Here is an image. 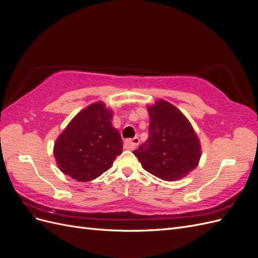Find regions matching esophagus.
Instances as JSON below:
<instances>
[{
	"instance_id": "1",
	"label": "esophagus",
	"mask_w": 258,
	"mask_h": 258,
	"mask_svg": "<svg viewBox=\"0 0 258 258\" xmlns=\"http://www.w3.org/2000/svg\"><path fill=\"white\" fill-rule=\"evenodd\" d=\"M139 143H140L139 138L129 139L123 142V147L126 148V150H134V148H136L139 145Z\"/></svg>"
}]
</instances>
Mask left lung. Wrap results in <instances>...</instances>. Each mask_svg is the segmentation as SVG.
I'll list each match as a JSON object with an SVG mask.
<instances>
[{
	"label": "left lung",
	"mask_w": 258,
	"mask_h": 258,
	"mask_svg": "<svg viewBox=\"0 0 258 258\" xmlns=\"http://www.w3.org/2000/svg\"><path fill=\"white\" fill-rule=\"evenodd\" d=\"M150 136L134 151L144 170L163 181L185 177L198 166L201 145L191 123L178 108L159 99L147 106Z\"/></svg>",
	"instance_id": "left-lung-1"
}]
</instances>
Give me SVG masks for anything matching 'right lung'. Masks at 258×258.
<instances>
[{
    "instance_id": "right-lung-1",
    "label": "right lung",
    "mask_w": 258,
    "mask_h": 258,
    "mask_svg": "<svg viewBox=\"0 0 258 258\" xmlns=\"http://www.w3.org/2000/svg\"><path fill=\"white\" fill-rule=\"evenodd\" d=\"M112 118V108L98 101L69 122L53 146L61 172L79 182H88L113 166L122 153V141Z\"/></svg>"
}]
</instances>
